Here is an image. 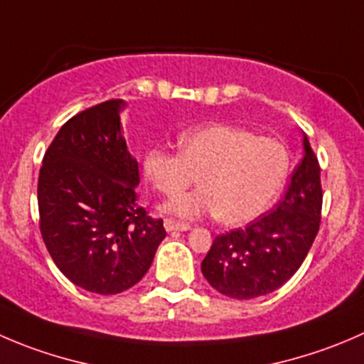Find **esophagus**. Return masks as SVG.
<instances>
[{
    "label": "esophagus",
    "instance_id": "obj_1",
    "mask_svg": "<svg viewBox=\"0 0 364 364\" xmlns=\"http://www.w3.org/2000/svg\"><path fill=\"white\" fill-rule=\"evenodd\" d=\"M164 225L168 232L171 231H188L190 229V224H186V222H179V220H176V218H165Z\"/></svg>",
    "mask_w": 364,
    "mask_h": 364
}]
</instances>
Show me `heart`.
I'll return each instance as SVG.
<instances>
[{"instance_id":"obj_1","label":"heart","mask_w":364,"mask_h":364,"mask_svg":"<svg viewBox=\"0 0 364 364\" xmlns=\"http://www.w3.org/2000/svg\"><path fill=\"white\" fill-rule=\"evenodd\" d=\"M288 168L290 156L279 140L225 124L188 129L179 136V153L151 147L142 158L146 179L165 196L183 192L199 176L200 188L168 200L165 210L185 218L217 215L228 225L267 211Z\"/></svg>"}]
</instances>
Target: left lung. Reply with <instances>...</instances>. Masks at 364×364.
<instances>
[{
	"label": "left lung",
	"mask_w": 364,
	"mask_h": 364,
	"mask_svg": "<svg viewBox=\"0 0 364 364\" xmlns=\"http://www.w3.org/2000/svg\"><path fill=\"white\" fill-rule=\"evenodd\" d=\"M304 158L287 193L267 215L245 229L218 235L200 263L208 283L225 297L256 299L283 287L308 256L320 228V165L302 139Z\"/></svg>",
	"instance_id": "obj_1"
}]
</instances>
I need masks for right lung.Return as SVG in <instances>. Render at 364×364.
I'll return each instance as SVG.
<instances>
[{"mask_svg":"<svg viewBox=\"0 0 364 364\" xmlns=\"http://www.w3.org/2000/svg\"><path fill=\"white\" fill-rule=\"evenodd\" d=\"M122 100L70 117L38 174L41 232L53 261L76 287L115 295L135 287L167 236L139 206V164L121 132Z\"/></svg>","mask_w":364,"mask_h":364,"instance_id":"right-lung-1","label":"right lung"}]
</instances>
